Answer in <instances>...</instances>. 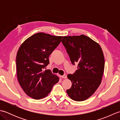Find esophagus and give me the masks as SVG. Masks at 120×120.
<instances>
[{
    "label": "esophagus",
    "mask_w": 120,
    "mask_h": 120,
    "mask_svg": "<svg viewBox=\"0 0 120 120\" xmlns=\"http://www.w3.org/2000/svg\"><path fill=\"white\" fill-rule=\"evenodd\" d=\"M61 77L62 78H67V76L66 74H64L63 75H61Z\"/></svg>",
    "instance_id": "esophagus-1"
}]
</instances>
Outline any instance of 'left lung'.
Wrapping results in <instances>:
<instances>
[{
  "label": "left lung",
  "instance_id": "8db88e82",
  "mask_svg": "<svg viewBox=\"0 0 120 120\" xmlns=\"http://www.w3.org/2000/svg\"><path fill=\"white\" fill-rule=\"evenodd\" d=\"M62 43L72 64L78 63L75 73L68 75L72 85L67 92L74 101H85L101 83L105 68L103 50L98 43L83 34L64 37Z\"/></svg>",
  "mask_w": 120,
  "mask_h": 120
}]
</instances>
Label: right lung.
<instances>
[{
    "label": "right lung",
    "mask_w": 120,
    "mask_h": 120,
    "mask_svg": "<svg viewBox=\"0 0 120 120\" xmlns=\"http://www.w3.org/2000/svg\"><path fill=\"white\" fill-rule=\"evenodd\" d=\"M62 36L43 32L35 34L22 43L16 55L17 77L28 96L40 99L48 95L59 77L49 70V55L61 41Z\"/></svg>",
    "instance_id": "obj_1"
}]
</instances>
